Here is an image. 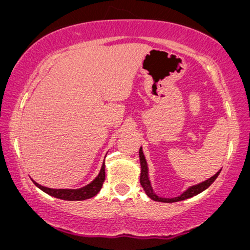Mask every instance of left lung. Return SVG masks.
Instances as JSON below:
<instances>
[{
  "instance_id": "1",
  "label": "left lung",
  "mask_w": 250,
  "mask_h": 250,
  "mask_svg": "<svg viewBox=\"0 0 250 250\" xmlns=\"http://www.w3.org/2000/svg\"><path fill=\"white\" fill-rule=\"evenodd\" d=\"M139 155H140V164H141V175H140V183H141V186L143 188V190L146 191V193L148 194V196L151 198L152 200L162 201V203H176V201L186 200V199H188V198L197 196V194L203 192L204 190H206L207 188L209 187L215 180H216L218 174L221 173V170H220V172H217L214 176H211L210 179L206 180L205 182H201L199 184H197V186H193V187L189 188V189H188L187 191H184V192L179 197H175V198H160V197L157 196V194L153 193L152 188H151V186H150V181H149V177H148V166H146V162L145 155H143V152H142V148H140Z\"/></svg>"
}]
</instances>
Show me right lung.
<instances>
[{"label":"right lung","mask_w":250,"mask_h":250,"mask_svg":"<svg viewBox=\"0 0 250 250\" xmlns=\"http://www.w3.org/2000/svg\"><path fill=\"white\" fill-rule=\"evenodd\" d=\"M105 179V172H104V163L101 167L100 173L99 175L95 177V179L92 181L90 184L85 186L81 189H50V188L43 187L41 184L36 183L35 181H33L34 184L37 188H40L41 190L44 191V192L50 194V196L56 197L58 199H62V200H85V199H90V198L94 197L99 191L101 190L102 184L104 182Z\"/></svg>","instance_id":"add662e5"}]
</instances>
